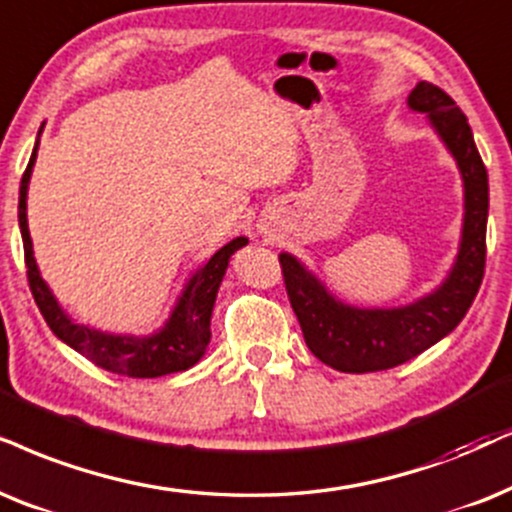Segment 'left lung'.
<instances>
[{"label": "left lung", "mask_w": 512, "mask_h": 512, "mask_svg": "<svg viewBox=\"0 0 512 512\" xmlns=\"http://www.w3.org/2000/svg\"><path fill=\"white\" fill-rule=\"evenodd\" d=\"M409 108L428 113L430 125L456 158L465 189L461 248L454 269L435 293L394 309H359L328 293L326 286L288 252L278 255L290 307L300 321L304 342L316 359L342 373L394 368L449 335L468 314L487 262L489 179L472 129L444 89L418 82Z\"/></svg>", "instance_id": "left-lung-1"}]
</instances>
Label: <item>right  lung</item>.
Masks as SVG:
<instances>
[{"label": "right lung", "mask_w": 512, "mask_h": 512, "mask_svg": "<svg viewBox=\"0 0 512 512\" xmlns=\"http://www.w3.org/2000/svg\"><path fill=\"white\" fill-rule=\"evenodd\" d=\"M44 127V125H42ZM40 127V132H42ZM37 139L32 148L30 163L25 167L21 179V196H18V224H21L23 236V252H25V267H28V283L35 297L37 307L47 321V326L54 331L58 340H63L82 357L94 361L96 366L106 368L111 373L127 375V378H160L167 373H179L198 364L200 357L205 354V347L210 342V316L215 307L219 283L229 267L231 255L238 248L248 243V238L238 236L224 248H219L208 262L200 267L189 283H186L184 293H181L177 307L172 309L170 319L165 328L158 333L146 335V338H134V335H111L94 331L89 326L70 321V316L63 312L61 304L56 302L47 283L42 281L40 269H37L35 255H32V241L28 231V215H25V198H28V184L32 165L37 158Z\"/></svg>", "instance_id": "right-lung-1"}]
</instances>
